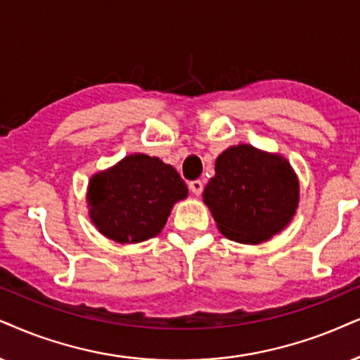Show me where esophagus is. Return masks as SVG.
Wrapping results in <instances>:
<instances>
[{
  "mask_svg": "<svg viewBox=\"0 0 360 360\" xmlns=\"http://www.w3.org/2000/svg\"><path fill=\"white\" fill-rule=\"evenodd\" d=\"M189 189H191V193H193L194 195H199L202 193V189H204V184L201 183V181L199 179H195V181H191L189 183Z\"/></svg>",
  "mask_w": 360,
  "mask_h": 360,
  "instance_id": "esophagus-1",
  "label": "esophagus"
}]
</instances>
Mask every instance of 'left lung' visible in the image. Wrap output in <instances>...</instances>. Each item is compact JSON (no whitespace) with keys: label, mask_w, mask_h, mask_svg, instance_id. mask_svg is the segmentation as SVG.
Wrapping results in <instances>:
<instances>
[{"label":"left lung","mask_w":360,"mask_h":360,"mask_svg":"<svg viewBox=\"0 0 360 360\" xmlns=\"http://www.w3.org/2000/svg\"><path fill=\"white\" fill-rule=\"evenodd\" d=\"M202 195L226 238L259 244L292 219L299 183L284 158L239 144L216 159V176Z\"/></svg>","instance_id":"obj_1"}]
</instances>
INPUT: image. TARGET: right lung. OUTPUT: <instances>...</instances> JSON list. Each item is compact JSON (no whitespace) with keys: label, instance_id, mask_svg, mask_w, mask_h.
<instances>
[{"label":"right lung","instance_id":"1","mask_svg":"<svg viewBox=\"0 0 360 360\" xmlns=\"http://www.w3.org/2000/svg\"><path fill=\"white\" fill-rule=\"evenodd\" d=\"M188 195L177 171L161 159L131 154L91 177L89 216L116 243H141L161 233L174 202Z\"/></svg>","mask_w":360,"mask_h":360}]
</instances>
